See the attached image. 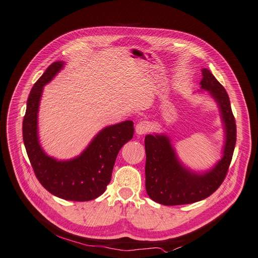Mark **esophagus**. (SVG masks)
<instances>
[{
  "label": "esophagus",
  "mask_w": 258,
  "mask_h": 258,
  "mask_svg": "<svg viewBox=\"0 0 258 258\" xmlns=\"http://www.w3.org/2000/svg\"><path fill=\"white\" fill-rule=\"evenodd\" d=\"M135 130H136V133L138 134V135H144V134H147L151 130L150 122H148V121H140L138 124L136 125Z\"/></svg>",
  "instance_id": "1"
}]
</instances>
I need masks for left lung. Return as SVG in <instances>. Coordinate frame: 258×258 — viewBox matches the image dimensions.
<instances>
[{"mask_svg":"<svg viewBox=\"0 0 258 258\" xmlns=\"http://www.w3.org/2000/svg\"><path fill=\"white\" fill-rule=\"evenodd\" d=\"M201 88L206 89L218 104L225 124L226 142L221 159L212 170L197 174L178 160L170 138L166 135H147L144 139L145 188L151 199L164 206H179L200 201L214 193L227 176L236 143V124L230 99L223 87L209 70H201Z\"/></svg>","mask_w":258,"mask_h":258,"instance_id":"obj_1","label":"left lung"}]
</instances>
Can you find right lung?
I'll return each mask as SVG.
<instances>
[{
    "mask_svg": "<svg viewBox=\"0 0 258 258\" xmlns=\"http://www.w3.org/2000/svg\"><path fill=\"white\" fill-rule=\"evenodd\" d=\"M63 66V61L50 64L31 88L23 119V141L36 177L49 193L65 200L88 201L104 193L120 149L134 136V123L127 120L106 126L74 159L59 161L46 155L38 138L40 99L44 85Z\"/></svg>",
    "mask_w": 258,
    "mask_h": 258,
    "instance_id": "obj_1",
    "label": "right lung"
}]
</instances>
